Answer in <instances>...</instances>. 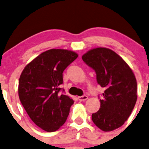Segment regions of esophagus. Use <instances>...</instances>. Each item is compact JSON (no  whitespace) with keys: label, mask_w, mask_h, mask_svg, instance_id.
Masks as SVG:
<instances>
[{"label":"esophagus","mask_w":149,"mask_h":149,"mask_svg":"<svg viewBox=\"0 0 149 149\" xmlns=\"http://www.w3.org/2000/svg\"><path fill=\"white\" fill-rule=\"evenodd\" d=\"M78 99H79V100L80 102H84V101H86V100L88 99V97H87L86 95H84V96H81V97H78Z\"/></svg>","instance_id":"esophagus-1"}]
</instances>
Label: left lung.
<instances>
[{
  "instance_id": "obj_1",
  "label": "left lung",
  "mask_w": 149,
  "mask_h": 149,
  "mask_svg": "<svg viewBox=\"0 0 149 149\" xmlns=\"http://www.w3.org/2000/svg\"><path fill=\"white\" fill-rule=\"evenodd\" d=\"M82 60L95 71L97 83L105 89L100 109L91 116L93 123L103 131L121 127L137 100V82L133 72L121 57L108 48L91 49Z\"/></svg>"
}]
</instances>
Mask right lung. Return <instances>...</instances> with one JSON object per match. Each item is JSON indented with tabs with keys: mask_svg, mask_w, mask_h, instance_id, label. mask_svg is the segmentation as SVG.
I'll list each match as a JSON object with an SVG mask.
<instances>
[{
	"mask_svg": "<svg viewBox=\"0 0 149 149\" xmlns=\"http://www.w3.org/2000/svg\"><path fill=\"white\" fill-rule=\"evenodd\" d=\"M78 58L74 52L51 49L28 64L19 81L21 103L31 120L47 132H54L65 123L74 101L61 91L63 73Z\"/></svg>",
	"mask_w": 149,
	"mask_h": 149,
	"instance_id": "obj_1",
	"label": "right lung"
}]
</instances>
